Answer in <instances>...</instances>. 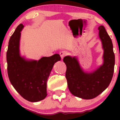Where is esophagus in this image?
<instances>
[{
  "label": "esophagus",
  "mask_w": 120,
  "mask_h": 120,
  "mask_svg": "<svg viewBox=\"0 0 120 120\" xmlns=\"http://www.w3.org/2000/svg\"><path fill=\"white\" fill-rule=\"evenodd\" d=\"M60 57L63 59L64 58V57H65V56L67 55V52L66 51H62L60 52Z\"/></svg>",
  "instance_id": "1"
}]
</instances>
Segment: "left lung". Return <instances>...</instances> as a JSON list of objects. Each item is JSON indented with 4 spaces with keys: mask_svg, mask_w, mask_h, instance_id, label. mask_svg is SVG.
Returning <instances> with one entry per match:
<instances>
[{
    "mask_svg": "<svg viewBox=\"0 0 120 120\" xmlns=\"http://www.w3.org/2000/svg\"><path fill=\"white\" fill-rule=\"evenodd\" d=\"M99 37L104 49V62L92 73L82 69L75 57L65 56L63 62L67 66L65 78L68 88L74 96L85 99H93L109 86L114 71L115 55L110 37L104 26L98 27Z\"/></svg>",
    "mask_w": 120,
    "mask_h": 120,
    "instance_id": "1",
    "label": "left lung"
}]
</instances>
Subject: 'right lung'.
<instances>
[{
  "mask_svg": "<svg viewBox=\"0 0 120 120\" xmlns=\"http://www.w3.org/2000/svg\"><path fill=\"white\" fill-rule=\"evenodd\" d=\"M19 24L9 40L6 53L8 74L10 81L24 99L37 102L47 96V81L56 62L60 60L58 54L43 57L39 60H26L19 54L21 31Z\"/></svg>",
  "mask_w": 120,
  "mask_h": 120,
  "instance_id": "add662e5",
  "label": "right lung"
}]
</instances>
